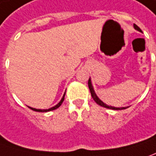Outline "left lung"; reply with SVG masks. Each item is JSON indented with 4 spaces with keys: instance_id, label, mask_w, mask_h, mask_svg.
<instances>
[{
    "instance_id": "1",
    "label": "left lung",
    "mask_w": 156,
    "mask_h": 156,
    "mask_svg": "<svg viewBox=\"0 0 156 156\" xmlns=\"http://www.w3.org/2000/svg\"><path fill=\"white\" fill-rule=\"evenodd\" d=\"M134 28L136 30H137L138 31H141V29L137 26L136 25L134 24ZM88 85H89V89H90V93H91V96L92 98L94 99V101H96V103L98 105H100L101 107H104L106 108H109V109H114V110H122V109H126V108H115V107H112V106H108V105H107L106 103H104L103 101H101L98 98V96H96V94L95 93V90H94V89H93V86H92V83H91V80H90V78H89V81H88Z\"/></svg>"
}]
</instances>
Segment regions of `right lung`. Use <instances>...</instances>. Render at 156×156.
I'll use <instances>...</instances> for the list:
<instances>
[{
	"label": "right lung",
	"mask_w": 156,
	"mask_h": 156,
	"mask_svg": "<svg viewBox=\"0 0 156 156\" xmlns=\"http://www.w3.org/2000/svg\"><path fill=\"white\" fill-rule=\"evenodd\" d=\"M65 95H66V92L64 93V95H63V97L61 98V100H60V101L58 103L57 105H55V107H53V108H48V109H37V108H30V107H29L30 108L32 109L33 111H36V112H48V111H52V110H55V109L58 108L59 107H60V105L62 104V102H63V101H64V98H65Z\"/></svg>",
	"instance_id": "obj_1"
}]
</instances>
